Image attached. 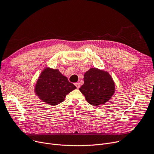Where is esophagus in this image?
I'll return each mask as SVG.
<instances>
[{
    "label": "esophagus",
    "mask_w": 154,
    "mask_h": 154,
    "mask_svg": "<svg viewBox=\"0 0 154 154\" xmlns=\"http://www.w3.org/2000/svg\"><path fill=\"white\" fill-rule=\"evenodd\" d=\"M75 85L77 87V88H80V84L79 83H75Z\"/></svg>",
    "instance_id": "obj_1"
}]
</instances>
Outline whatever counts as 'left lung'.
<instances>
[{
    "label": "left lung",
    "instance_id": "8db88e82",
    "mask_svg": "<svg viewBox=\"0 0 154 154\" xmlns=\"http://www.w3.org/2000/svg\"><path fill=\"white\" fill-rule=\"evenodd\" d=\"M84 84L80 92L86 101L94 106L103 104L115 93V83L109 74L97 68H91L84 75Z\"/></svg>",
    "mask_w": 154,
    "mask_h": 154
}]
</instances>
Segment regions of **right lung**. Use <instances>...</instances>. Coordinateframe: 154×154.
<instances>
[{"label":"right lung","instance_id":"add662e5","mask_svg":"<svg viewBox=\"0 0 154 154\" xmlns=\"http://www.w3.org/2000/svg\"><path fill=\"white\" fill-rule=\"evenodd\" d=\"M75 88L76 86L58 69L48 68L39 77L35 86V92L43 102L56 105L63 102L65 96Z\"/></svg>","mask_w":154,"mask_h":154}]
</instances>
